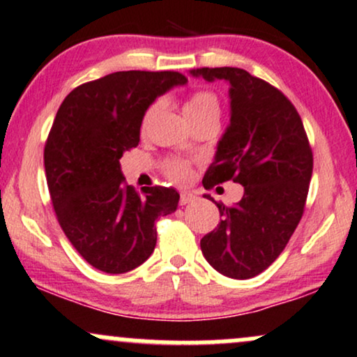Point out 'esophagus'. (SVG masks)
Masks as SVG:
<instances>
[{"mask_svg": "<svg viewBox=\"0 0 357 357\" xmlns=\"http://www.w3.org/2000/svg\"><path fill=\"white\" fill-rule=\"evenodd\" d=\"M193 200H195V195H192V193H187V192L180 193V205H187Z\"/></svg>", "mask_w": 357, "mask_h": 357, "instance_id": "esophagus-1", "label": "esophagus"}]
</instances>
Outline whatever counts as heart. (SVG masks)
I'll return each instance as SVG.
<instances>
[{"instance_id": "obj_1", "label": "heart", "mask_w": 357, "mask_h": 357, "mask_svg": "<svg viewBox=\"0 0 357 357\" xmlns=\"http://www.w3.org/2000/svg\"><path fill=\"white\" fill-rule=\"evenodd\" d=\"M158 111H160V102H153L151 107L145 111L142 119V129H147V126L151 124L152 119L157 116ZM183 112H185V116L190 122L199 121V119L206 116H218L220 105L217 96L208 91L193 92L185 102ZM167 170H169V175L175 180V182H185V180L190 177V169H188V165L182 164V162H172Z\"/></svg>"}]
</instances>
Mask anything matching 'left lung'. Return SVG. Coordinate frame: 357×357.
<instances>
[{
    "label": "left lung",
    "instance_id": "8db88e82",
    "mask_svg": "<svg viewBox=\"0 0 357 357\" xmlns=\"http://www.w3.org/2000/svg\"><path fill=\"white\" fill-rule=\"evenodd\" d=\"M190 76L230 84V124L217 144L204 187L243 185L235 205L217 204L222 222L200 240L202 253L228 278L265 271L291 238L305 210L313 152L300 114L283 92L238 68L192 69Z\"/></svg>",
    "mask_w": 357,
    "mask_h": 357
}]
</instances>
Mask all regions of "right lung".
<instances>
[{"instance_id": "right-lung-1", "label": "right lung", "mask_w": 357, "mask_h": 357, "mask_svg": "<svg viewBox=\"0 0 357 357\" xmlns=\"http://www.w3.org/2000/svg\"><path fill=\"white\" fill-rule=\"evenodd\" d=\"M174 71H121L79 86L63 100L44 147L57 222L77 253L104 273H127L151 257L155 222L174 213L178 192L126 185L121 157L137 147L144 114L183 86Z\"/></svg>"}]
</instances>
